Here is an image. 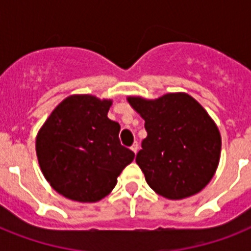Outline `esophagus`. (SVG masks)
Returning <instances> with one entry per match:
<instances>
[{
    "instance_id": "34e87169",
    "label": "esophagus",
    "mask_w": 251,
    "mask_h": 251,
    "mask_svg": "<svg viewBox=\"0 0 251 251\" xmlns=\"http://www.w3.org/2000/svg\"><path fill=\"white\" fill-rule=\"evenodd\" d=\"M130 149H131V151H133L134 153H137L138 150H139V145H138V142H135V143H134V145L131 146Z\"/></svg>"
}]
</instances>
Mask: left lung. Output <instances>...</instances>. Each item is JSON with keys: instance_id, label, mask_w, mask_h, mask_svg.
I'll return each instance as SVG.
<instances>
[{"instance_id": "8db88e82", "label": "left lung", "mask_w": 251, "mask_h": 251, "mask_svg": "<svg viewBox=\"0 0 251 251\" xmlns=\"http://www.w3.org/2000/svg\"><path fill=\"white\" fill-rule=\"evenodd\" d=\"M145 120L147 137L137 164L153 191L168 199L197 194L214 176L222 138L203 106L187 94H167L156 100L129 98Z\"/></svg>"}]
</instances>
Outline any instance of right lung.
I'll return each instance as SVG.
<instances>
[{
  "mask_svg": "<svg viewBox=\"0 0 251 251\" xmlns=\"http://www.w3.org/2000/svg\"><path fill=\"white\" fill-rule=\"evenodd\" d=\"M112 102L91 95L65 99L36 138L37 160L50 186L78 202L109 194L134 152L121 145V126L108 118Z\"/></svg>",
  "mask_w": 251,
  "mask_h": 251,
  "instance_id": "right-lung-1",
  "label": "right lung"
}]
</instances>
